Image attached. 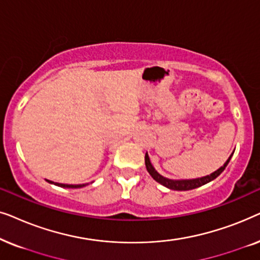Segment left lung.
<instances>
[{
  "label": "left lung",
  "instance_id": "8db88e82",
  "mask_svg": "<svg viewBox=\"0 0 260 260\" xmlns=\"http://www.w3.org/2000/svg\"><path fill=\"white\" fill-rule=\"evenodd\" d=\"M233 152H232V154H231L229 159H227V161L223 163V166L220 167V168L218 170H215L214 173L209 174V175H207V176H202V177H198V179H190V180H172V179H167V177L162 176L161 174L157 173V170H156L154 168V166L151 165L148 152H147V154H145L144 159H145V167H147L148 173L150 174L151 177L156 181V182L161 183L162 186L169 188V189L181 190V191H182V190L195 189V188L204 186V184L211 182V181L216 179V177H218L220 174H221L223 170H225L227 165H229L231 157H232V156H233Z\"/></svg>",
  "mask_w": 260,
  "mask_h": 260
}]
</instances>
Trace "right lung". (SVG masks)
<instances>
[{
  "mask_svg": "<svg viewBox=\"0 0 260 260\" xmlns=\"http://www.w3.org/2000/svg\"><path fill=\"white\" fill-rule=\"evenodd\" d=\"M48 183H52V184H55V186L58 187H62V188H83L85 186H87L88 183H83V184H65V183H58V182H53V181H49V180H46Z\"/></svg>",
  "mask_w": 260,
  "mask_h": 260,
  "instance_id": "right-lung-1",
  "label": "right lung"
}]
</instances>
